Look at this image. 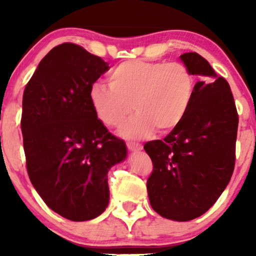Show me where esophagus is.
<instances>
[{
    "mask_svg": "<svg viewBox=\"0 0 256 256\" xmlns=\"http://www.w3.org/2000/svg\"><path fill=\"white\" fill-rule=\"evenodd\" d=\"M127 148L130 150V152H140L142 149V146L138 144V143H132V142H128L127 143Z\"/></svg>",
    "mask_w": 256,
    "mask_h": 256,
    "instance_id": "34e87169",
    "label": "esophagus"
}]
</instances>
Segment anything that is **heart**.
<instances>
[{
  "instance_id": "b5f03b06",
  "label": "heart",
  "mask_w": 256,
  "mask_h": 256,
  "mask_svg": "<svg viewBox=\"0 0 256 256\" xmlns=\"http://www.w3.org/2000/svg\"><path fill=\"white\" fill-rule=\"evenodd\" d=\"M110 86L94 84L90 102L104 126L118 127L132 110L134 118L120 134L129 140L146 138L158 128L169 132L186 115L194 90L191 72L182 62L135 59L118 65L108 76Z\"/></svg>"
}]
</instances>
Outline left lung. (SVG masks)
I'll list each match as a JSON object with an SVG mask.
<instances>
[{
    "label": "left lung",
    "mask_w": 256,
    "mask_h": 256,
    "mask_svg": "<svg viewBox=\"0 0 256 256\" xmlns=\"http://www.w3.org/2000/svg\"><path fill=\"white\" fill-rule=\"evenodd\" d=\"M192 76H202L183 120L144 150L152 160L146 182L149 202L163 218L188 222L216 202L236 163L239 118L228 82L197 52L180 56Z\"/></svg>",
    "instance_id": "left-lung-1"
}]
</instances>
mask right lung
<instances>
[{"label":"right lung","mask_w":256,"mask_h":256,"mask_svg":"<svg viewBox=\"0 0 256 256\" xmlns=\"http://www.w3.org/2000/svg\"><path fill=\"white\" fill-rule=\"evenodd\" d=\"M110 70L79 45L42 59L23 94L20 128L29 178L45 204L72 222L99 216L110 202L107 174L127 146L98 118L93 84Z\"/></svg>","instance_id":"add662e5"}]
</instances>
